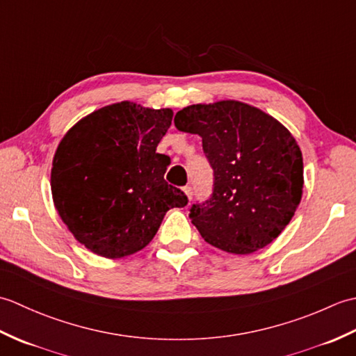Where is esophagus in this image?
Returning a JSON list of instances; mask_svg holds the SVG:
<instances>
[{"label": "esophagus", "instance_id": "1", "mask_svg": "<svg viewBox=\"0 0 356 356\" xmlns=\"http://www.w3.org/2000/svg\"><path fill=\"white\" fill-rule=\"evenodd\" d=\"M184 191H185V194L188 195V199H193V186L191 185H186L185 188H184Z\"/></svg>", "mask_w": 356, "mask_h": 356}]
</instances>
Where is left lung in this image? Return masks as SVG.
<instances>
[{
    "instance_id": "left-lung-1",
    "label": "left lung",
    "mask_w": 356,
    "mask_h": 356,
    "mask_svg": "<svg viewBox=\"0 0 356 356\" xmlns=\"http://www.w3.org/2000/svg\"><path fill=\"white\" fill-rule=\"evenodd\" d=\"M174 125L200 136L214 171L213 193L190 208L207 243L245 255L277 238L303 193V157L292 134L237 101L190 105L176 113Z\"/></svg>"
}]
</instances>
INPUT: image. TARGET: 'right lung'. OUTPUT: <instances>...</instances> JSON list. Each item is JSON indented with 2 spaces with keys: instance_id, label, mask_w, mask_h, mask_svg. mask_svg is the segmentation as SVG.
<instances>
[{
  "instance_id": "obj_1",
  "label": "right lung",
  "mask_w": 356,
  "mask_h": 356,
  "mask_svg": "<svg viewBox=\"0 0 356 356\" xmlns=\"http://www.w3.org/2000/svg\"><path fill=\"white\" fill-rule=\"evenodd\" d=\"M170 108L107 105L70 128L53 159L51 195L67 228L90 251L120 259L145 248L166 211L185 193L165 180L168 156L156 153Z\"/></svg>"
}]
</instances>
